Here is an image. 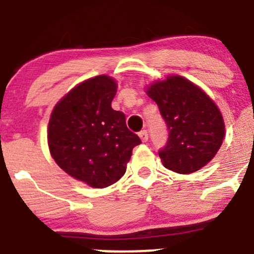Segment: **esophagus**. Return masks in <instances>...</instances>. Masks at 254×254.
I'll return each mask as SVG.
<instances>
[{
    "instance_id": "obj_1",
    "label": "esophagus",
    "mask_w": 254,
    "mask_h": 254,
    "mask_svg": "<svg viewBox=\"0 0 254 254\" xmlns=\"http://www.w3.org/2000/svg\"><path fill=\"white\" fill-rule=\"evenodd\" d=\"M139 136H140V139H141L142 142H146L148 140V134H147V131H146V130H142V131H140Z\"/></svg>"
}]
</instances>
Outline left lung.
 <instances>
[{
	"label": "left lung",
	"mask_w": 254,
	"mask_h": 254,
	"mask_svg": "<svg viewBox=\"0 0 254 254\" xmlns=\"http://www.w3.org/2000/svg\"><path fill=\"white\" fill-rule=\"evenodd\" d=\"M146 93L167 124V143L158 151L163 166L189 175L207 165L225 137L224 119L216 104L193 82L177 75L155 82Z\"/></svg>",
	"instance_id": "left-lung-1"
}]
</instances>
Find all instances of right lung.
Wrapping results in <instances>:
<instances>
[{"mask_svg": "<svg viewBox=\"0 0 254 254\" xmlns=\"http://www.w3.org/2000/svg\"><path fill=\"white\" fill-rule=\"evenodd\" d=\"M117 82L107 75L77 84L55 106L48 127L51 156L61 170L92 188H106L127 171L141 143L112 108Z\"/></svg>", "mask_w": 254, "mask_h": 254, "instance_id": "obj_1", "label": "right lung"}]
</instances>
